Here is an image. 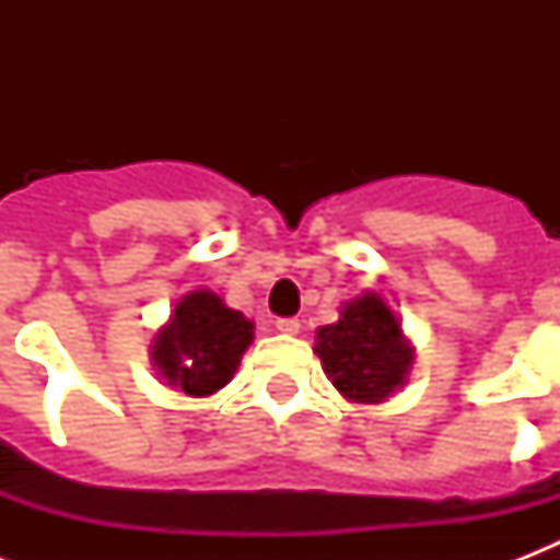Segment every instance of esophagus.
<instances>
[{
  "label": "esophagus",
  "instance_id": "34e87169",
  "mask_svg": "<svg viewBox=\"0 0 560 560\" xmlns=\"http://www.w3.org/2000/svg\"><path fill=\"white\" fill-rule=\"evenodd\" d=\"M299 328H302V323H299L296 316H284V319L276 323V331L281 334H299Z\"/></svg>",
  "mask_w": 560,
  "mask_h": 560
}]
</instances>
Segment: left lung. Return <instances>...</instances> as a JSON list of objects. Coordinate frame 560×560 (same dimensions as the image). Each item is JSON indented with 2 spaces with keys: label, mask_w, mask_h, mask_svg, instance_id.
Instances as JSON below:
<instances>
[{
  "label": "left lung",
  "mask_w": 560,
  "mask_h": 560,
  "mask_svg": "<svg viewBox=\"0 0 560 560\" xmlns=\"http://www.w3.org/2000/svg\"><path fill=\"white\" fill-rule=\"evenodd\" d=\"M316 354L328 381L354 404H381L407 383L412 346L400 319L377 293L346 302L340 319L316 331Z\"/></svg>",
  "instance_id": "obj_1"
}]
</instances>
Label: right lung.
<instances>
[{"instance_id": "right-lung-1", "label": "right lung", "mask_w": 560, "mask_h": 560, "mask_svg": "<svg viewBox=\"0 0 560 560\" xmlns=\"http://www.w3.org/2000/svg\"><path fill=\"white\" fill-rule=\"evenodd\" d=\"M253 328L241 311L223 305L211 290H194L179 299L168 325L153 337V366L186 395H214L232 381L253 342Z\"/></svg>"}]
</instances>
